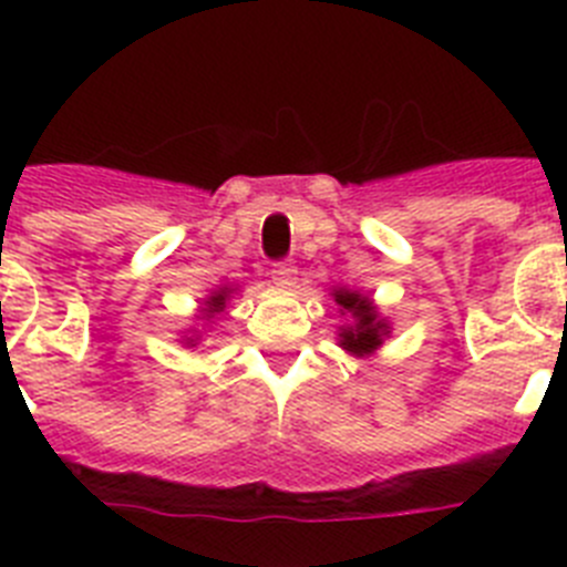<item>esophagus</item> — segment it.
<instances>
[{"mask_svg": "<svg viewBox=\"0 0 567 567\" xmlns=\"http://www.w3.org/2000/svg\"><path fill=\"white\" fill-rule=\"evenodd\" d=\"M295 272H298V269H295V264H275V269H272V284L275 287L280 289V292H292L295 289Z\"/></svg>", "mask_w": 567, "mask_h": 567, "instance_id": "esophagus-1", "label": "esophagus"}]
</instances>
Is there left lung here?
<instances>
[{
    "mask_svg": "<svg viewBox=\"0 0 567 567\" xmlns=\"http://www.w3.org/2000/svg\"><path fill=\"white\" fill-rule=\"evenodd\" d=\"M332 298L340 307V318H346L343 327H338V346L354 358H372L383 340L392 338V323L380 315L372 295L360 289L334 287Z\"/></svg>",
    "mask_w": 567,
    "mask_h": 567,
    "instance_id": "left-lung-1",
    "label": "left lung"
}]
</instances>
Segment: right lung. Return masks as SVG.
Wrapping results in <instances>:
<instances>
[{
  "mask_svg": "<svg viewBox=\"0 0 567 567\" xmlns=\"http://www.w3.org/2000/svg\"><path fill=\"white\" fill-rule=\"evenodd\" d=\"M233 295H238V287H229V284L209 289V295L202 300V309H198V315H195V318L202 320L204 327H207V323H215V320H221L218 315L227 309V303ZM182 343L187 346V349H195V346L202 343V329H195V327L187 329V332L182 334Z\"/></svg>",
  "mask_w": 567,
  "mask_h": 567,
  "instance_id": "1",
  "label": "right lung"
}]
</instances>
